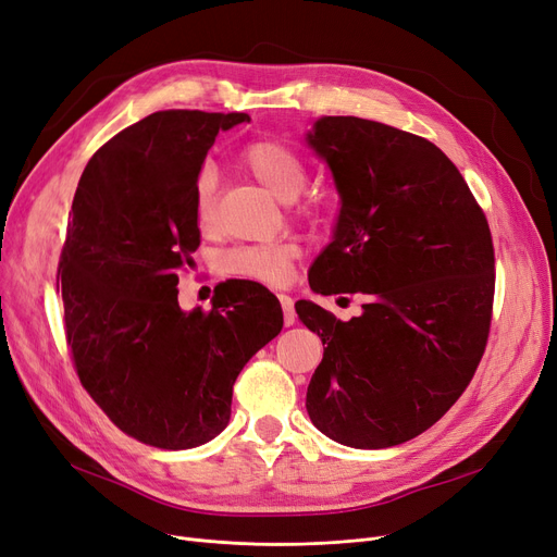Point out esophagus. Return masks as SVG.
Here are the masks:
<instances>
[{
	"label": "esophagus",
	"mask_w": 557,
	"mask_h": 557,
	"mask_svg": "<svg viewBox=\"0 0 557 557\" xmlns=\"http://www.w3.org/2000/svg\"><path fill=\"white\" fill-rule=\"evenodd\" d=\"M278 301H281V306H283V322H285V326H293L295 320H297L293 297H290V295H278Z\"/></svg>",
	"instance_id": "34e87169"
}]
</instances>
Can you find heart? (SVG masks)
Returning a JSON list of instances; mask_svg holds the SVG:
<instances>
[{"label": "heart", "instance_id": "1", "mask_svg": "<svg viewBox=\"0 0 557 557\" xmlns=\"http://www.w3.org/2000/svg\"><path fill=\"white\" fill-rule=\"evenodd\" d=\"M239 164L247 169L256 181L270 189L281 201H290L299 214H318L320 203L313 196H299L308 181L306 160L287 141L276 137L253 139L239 150ZM194 216L201 228H210L216 214L214 175L203 169L196 175L191 189ZM301 249L297 242L276 239L262 244H247L226 253L224 270L233 276L249 278L267 285H283L293 274Z\"/></svg>", "mask_w": 557, "mask_h": 557}]
</instances>
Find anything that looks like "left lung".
Here are the masks:
<instances>
[{
  "mask_svg": "<svg viewBox=\"0 0 557 557\" xmlns=\"http://www.w3.org/2000/svg\"><path fill=\"white\" fill-rule=\"evenodd\" d=\"M308 144L343 198L308 283L366 304L349 322L295 304L326 345L306 409L333 441L391 448L430 430L473 380L494 313L492 231L459 169L428 139L324 116Z\"/></svg>",
  "mask_w": 557,
  "mask_h": 557,
  "instance_id": "left-lung-1",
  "label": "left lung"
}]
</instances>
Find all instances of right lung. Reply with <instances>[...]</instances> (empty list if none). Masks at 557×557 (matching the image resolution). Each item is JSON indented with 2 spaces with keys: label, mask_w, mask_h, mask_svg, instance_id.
Returning <instances> with one entry per match:
<instances>
[{
  "label": "right lung",
  "mask_w": 557,
  "mask_h": 557,
  "mask_svg": "<svg viewBox=\"0 0 557 557\" xmlns=\"http://www.w3.org/2000/svg\"><path fill=\"white\" fill-rule=\"evenodd\" d=\"M247 114L154 111L88 160L73 198L57 285L84 391L127 436L196 448L228 425L233 384L283 326L262 285L226 281L185 313L177 276L201 244L191 189L219 129Z\"/></svg>",
  "instance_id": "right-lung-1"
}]
</instances>
